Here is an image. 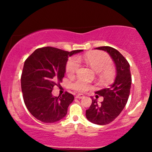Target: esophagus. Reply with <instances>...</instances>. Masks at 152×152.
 Segmentation results:
<instances>
[{"mask_svg":"<svg viewBox=\"0 0 152 152\" xmlns=\"http://www.w3.org/2000/svg\"><path fill=\"white\" fill-rule=\"evenodd\" d=\"M85 96L84 95H82V94H78V95H77L76 96H75V97L76 98H78V99H82V98H84Z\"/></svg>","mask_w":152,"mask_h":152,"instance_id":"1","label":"esophagus"}]
</instances>
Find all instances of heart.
Here are the masks:
<instances>
[{"label":"heart","mask_w":152,"mask_h":152,"mask_svg":"<svg viewBox=\"0 0 152 152\" xmlns=\"http://www.w3.org/2000/svg\"><path fill=\"white\" fill-rule=\"evenodd\" d=\"M84 60L93 70L99 72L102 77L107 79L113 75V70L110 66L111 64V58L107 54L102 52L88 53L84 57ZM80 58H71L68 60L66 68V74L68 76H72L76 73L80 68ZM72 87L80 92H84L91 89L92 86L87 82L79 80L72 84Z\"/></svg>","instance_id":"b5f03b06"}]
</instances>
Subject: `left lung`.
Listing matches in <instances>:
<instances>
[{
	"label": "left lung",
	"mask_w": 152,
	"mask_h": 152,
	"mask_svg": "<svg viewBox=\"0 0 152 152\" xmlns=\"http://www.w3.org/2000/svg\"><path fill=\"white\" fill-rule=\"evenodd\" d=\"M95 49L107 52L116 67V77L113 84L108 88L95 92L104 97L103 101L98 104L97 99L91 97L92 104L86 111V118L89 121L105 125L113 121L125 107L129 96L132 75L129 64L119 51L109 46L98 47Z\"/></svg>",
	"instance_id": "8db88e82"
}]
</instances>
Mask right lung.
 <instances>
[{"mask_svg":"<svg viewBox=\"0 0 152 152\" xmlns=\"http://www.w3.org/2000/svg\"><path fill=\"white\" fill-rule=\"evenodd\" d=\"M82 51L44 47L37 49L27 58L20 79L23 97L27 109L37 120L53 123L67 114L73 95L65 92L55 97L52 91L64 77L68 57Z\"/></svg>","mask_w":152,"mask_h":152,"instance_id":"add662e5","label":"right lung"}]
</instances>
